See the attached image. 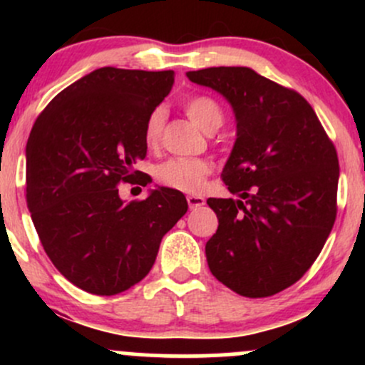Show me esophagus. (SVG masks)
<instances>
[{"label":"esophagus","mask_w":365,"mask_h":365,"mask_svg":"<svg viewBox=\"0 0 365 365\" xmlns=\"http://www.w3.org/2000/svg\"><path fill=\"white\" fill-rule=\"evenodd\" d=\"M187 202L190 209H197L206 204V199L202 195H187Z\"/></svg>","instance_id":"obj_1"}]
</instances>
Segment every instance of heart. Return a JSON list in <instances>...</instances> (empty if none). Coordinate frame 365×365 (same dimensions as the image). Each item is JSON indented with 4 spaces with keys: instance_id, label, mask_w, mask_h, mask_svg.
Listing matches in <instances>:
<instances>
[{
    "instance_id": "1",
    "label": "heart",
    "mask_w": 365,
    "mask_h": 365,
    "mask_svg": "<svg viewBox=\"0 0 365 365\" xmlns=\"http://www.w3.org/2000/svg\"><path fill=\"white\" fill-rule=\"evenodd\" d=\"M185 113L202 132L212 133L223 125L225 115L221 106L209 96H194L187 99ZM165 127V111L163 108H154L144 123V140L148 148H156L161 140ZM211 173V165L202 158H171L161 163L156 170V177L163 185L182 192L202 190L207 175Z\"/></svg>"
}]
</instances>
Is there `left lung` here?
I'll return each mask as SVG.
<instances>
[{"label": "left lung", "instance_id": "obj_1", "mask_svg": "<svg viewBox=\"0 0 365 365\" xmlns=\"http://www.w3.org/2000/svg\"><path fill=\"white\" fill-rule=\"evenodd\" d=\"M232 106L237 139L223 182L238 199H207L217 216L206 257L212 276L261 299L292 287L312 266L336 217L338 156L299 92L247 66L188 72Z\"/></svg>", "mask_w": 365, "mask_h": 365}]
</instances>
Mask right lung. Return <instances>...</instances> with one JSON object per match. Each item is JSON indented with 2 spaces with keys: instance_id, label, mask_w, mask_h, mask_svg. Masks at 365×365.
Returning <instances> with one entry per match:
<instances>
[{
  "instance_id": "right-lung-1",
  "label": "right lung",
  "mask_w": 365,
  "mask_h": 365,
  "mask_svg": "<svg viewBox=\"0 0 365 365\" xmlns=\"http://www.w3.org/2000/svg\"><path fill=\"white\" fill-rule=\"evenodd\" d=\"M175 83L173 70L104 66L63 89L27 140V207L60 273L94 295H116L153 267L163 237L187 212L182 192L149 190L125 202L118 183L148 154L144 123Z\"/></svg>"
}]
</instances>
